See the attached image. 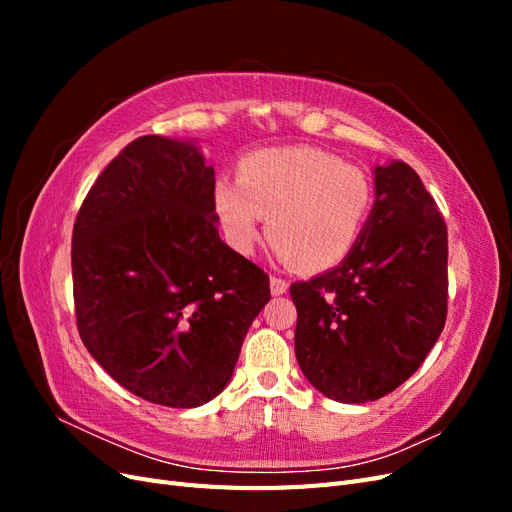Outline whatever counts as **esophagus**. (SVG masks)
Returning <instances> with one entry per match:
<instances>
[{"label":"esophagus","instance_id":"34e87169","mask_svg":"<svg viewBox=\"0 0 512 512\" xmlns=\"http://www.w3.org/2000/svg\"><path fill=\"white\" fill-rule=\"evenodd\" d=\"M269 286H271V294L273 297H282V294H286L288 292V282L286 280H282V277H271L269 280Z\"/></svg>","mask_w":512,"mask_h":512}]
</instances>
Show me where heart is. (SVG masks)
<instances>
[{
    "instance_id": "b5f03b06",
    "label": "heart",
    "mask_w": 512,
    "mask_h": 512,
    "mask_svg": "<svg viewBox=\"0 0 512 512\" xmlns=\"http://www.w3.org/2000/svg\"><path fill=\"white\" fill-rule=\"evenodd\" d=\"M213 207L228 243L247 254L267 218L277 254L305 273L337 267L361 239L374 185L361 168L316 147L262 149L247 156L237 183L218 179Z\"/></svg>"
}]
</instances>
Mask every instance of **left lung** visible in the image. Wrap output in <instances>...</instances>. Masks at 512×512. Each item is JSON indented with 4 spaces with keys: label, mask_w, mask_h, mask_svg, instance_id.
Listing matches in <instances>:
<instances>
[{
    "label": "left lung",
    "mask_w": 512,
    "mask_h": 512,
    "mask_svg": "<svg viewBox=\"0 0 512 512\" xmlns=\"http://www.w3.org/2000/svg\"><path fill=\"white\" fill-rule=\"evenodd\" d=\"M374 207L354 250L290 286L294 354L324 397L367 404L404 384L446 322V224L414 170L374 166Z\"/></svg>",
    "instance_id": "obj_1"
}]
</instances>
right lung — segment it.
Instances as JSON below:
<instances>
[{
	"label": "right lung",
	"mask_w": 512,
	"mask_h": 512,
	"mask_svg": "<svg viewBox=\"0 0 512 512\" xmlns=\"http://www.w3.org/2000/svg\"><path fill=\"white\" fill-rule=\"evenodd\" d=\"M215 170L194 138L141 136L108 164L72 232L76 324L89 354L151 404L196 408L235 371L269 275L228 247Z\"/></svg>",
	"instance_id": "add662e5"
}]
</instances>
